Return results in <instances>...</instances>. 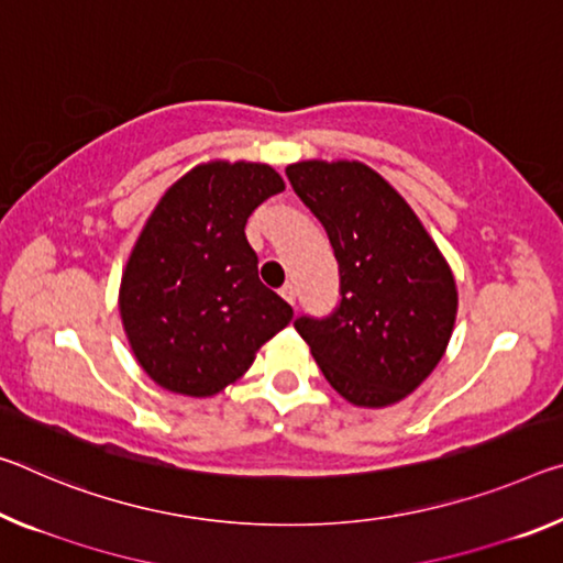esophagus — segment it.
Segmentation results:
<instances>
[{"mask_svg":"<svg viewBox=\"0 0 563 563\" xmlns=\"http://www.w3.org/2000/svg\"><path fill=\"white\" fill-rule=\"evenodd\" d=\"M280 296H283L285 300H288L290 306H296V296H298V292H296V285H292V283H285L283 288H280Z\"/></svg>","mask_w":563,"mask_h":563,"instance_id":"34e87169","label":"esophagus"}]
</instances>
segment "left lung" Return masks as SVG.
I'll use <instances>...</instances> for the list:
<instances>
[{"mask_svg":"<svg viewBox=\"0 0 563 563\" xmlns=\"http://www.w3.org/2000/svg\"><path fill=\"white\" fill-rule=\"evenodd\" d=\"M285 175L323 222L341 267L335 313L302 316L296 330L347 404L394 406L431 376L451 341V265L410 205L358 159H302Z\"/></svg>","mask_w":563,"mask_h":563,"instance_id":"left-lung-1","label":"left lung"}]
</instances>
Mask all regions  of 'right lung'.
Instances as JSON below:
<instances>
[{
    "label": "right lung",
    "mask_w": 563,
    "mask_h": 563,
    "mask_svg": "<svg viewBox=\"0 0 563 563\" xmlns=\"http://www.w3.org/2000/svg\"><path fill=\"white\" fill-rule=\"evenodd\" d=\"M285 190L263 163L195 165L167 187L137 238L120 283V318L142 371L190 398L225 390L292 308L257 278L245 222Z\"/></svg>",
    "instance_id": "1"
}]
</instances>
